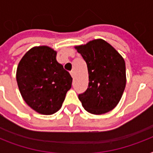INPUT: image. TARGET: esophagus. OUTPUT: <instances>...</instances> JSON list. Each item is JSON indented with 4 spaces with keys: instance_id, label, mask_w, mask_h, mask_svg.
Segmentation results:
<instances>
[{
    "instance_id": "34e87169",
    "label": "esophagus",
    "mask_w": 153,
    "mask_h": 153,
    "mask_svg": "<svg viewBox=\"0 0 153 153\" xmlns=\"http://www.w3.org/2000/svg\"><path fill=\"white\" fill-rule=\"evenodd\" d=\"M71 77L74 79V71H71Z\"/></svg>"
}]
</instances>
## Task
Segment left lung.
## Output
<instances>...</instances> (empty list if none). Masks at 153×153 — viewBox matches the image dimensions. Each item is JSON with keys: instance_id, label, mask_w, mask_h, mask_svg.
<instances>
[{"instance_id": "1", "label": "left lung", "mask_w": 153, "mask_h": 153, "mask_svg": "<svg viewBox=\"0 0 153 153\" xmlns=\"http://www.w3.org/2000/svg\"><path fill=\"white\" fill-rule=\"evenodd\" d=\"M87 65L88 88L79 94L86 111L103 114L118 104L126 88V62L120 54L106 41L94 39L76 46Z\"/></svg>"}]
</instances>
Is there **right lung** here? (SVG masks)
<instances>
[{"mask_svg":"<svg viewBox=\"0 0 153 153\" xmlns=\"http://www.w3.org/2000/svg\"><path fill=\"white\" fill-rule=\"evenodd\" d=\"M48 46L32 48L19 62L16 82L22 98L32 109L45 115L61 108L72 78Z\"/></svg>","mask_w":153,"mask_h":153,"instance_id":"right-lung-1","label":"right lung"}]
</instances>
